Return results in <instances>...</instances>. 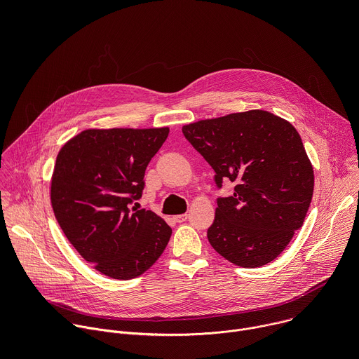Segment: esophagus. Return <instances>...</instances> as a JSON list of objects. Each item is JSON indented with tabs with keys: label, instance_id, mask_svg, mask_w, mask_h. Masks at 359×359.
I'll list each match as a JSON object with an SVG mask.
<instances>
[{
	"label": "esophagus",
	"instance_id": "esophagus-1",
	"mask_svg": "<svg viewBox=\"0 0 359 359\" xmlns=\"http://www.w3.org/2000/svg\"><path fill=\"white\" fill-rule=\"evenodd\" d=\"M175 220L177 223H183V222L187 220V215H177V216H175Z\"/></svg>",
	"mask_w": 359,
	"mask_h": 359
}]
</instances>
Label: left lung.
Masks as SVG:
<instances>
[{"instance_id": "left-lung-1", "label": "left lung", "mask_w": 359, "mask_h": 359, "mask_svg": "<svg viewBox=\"0 0 359 359\" xmlns=\"http://www.w3.org/2000/svg\"><path fill=\"white\" fill-rule=\"evenodd\" d=\"M215 169V180L234 182L217 200L208 230L212 247L230 263L255 269L276 260L309 212L314 169L297 129L263 109L201 119L182 128Z\"/></svg>"}]
</instances>
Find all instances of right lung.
Returning a JSON list of instances; mask_svg holds the SVG:
<instances>
[{
    "mask_svg": "<svg viewBox=\"0 0 359 359\" xmlns=\"http://www.w3.org/2000/svg\"><path fill=\"white\" fill-rule=\"evenodd\" d=\"M169 128L85 129L60 150L50 204L60 227L92 267L115 280L147 271L172 229L150 210L129 209L142 197L144 170Z\"/></svg>",
    "mask_w": 359,
    "mask_h": 359,
    "instance_id": "right-lung-1",
    "label": "right lung"
}]
</instances>
